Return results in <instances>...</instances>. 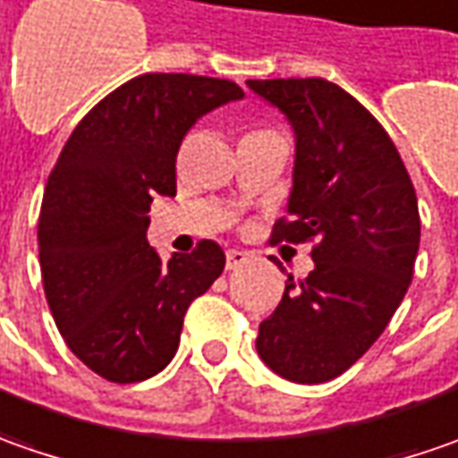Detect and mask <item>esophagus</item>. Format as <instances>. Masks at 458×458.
<instances>
[{
	"label": "esophagus",
	"mask_w": 458,
	"mask_h": 458,
	"mask_svg": "<svg viewBox=\"0 0 458 458\" xmlns=\"http://www.w3.org/2000/svg\"><path fill=\"white\" fill-rule=\"evenodd\" d=\"M250 259L245 250H238V248H230L228 253H225V260H228V268L233 271V268H238V266H243L245 260Z\"/></svg>",
	"instance_id": "esophagus-1"
}]
</instances>
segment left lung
<instances>
[{"mask_svg":"<svg viewBox=\"0 0 458 458\" xmlns=\"http://www.w3.org/2000/svg\"><path fill=\"white\" fill-rule=\"evenodd\" d=\"M296 134L289 215L271 243H314V271L289 276L259 327L260 360L292 383H327L372 347L413 278L420 217L393 139L324 78L248 81Z\"/></svg>","mask_w":458,"mask_h":458,"instance_id":"1","label":"left lung"}]
</instances>
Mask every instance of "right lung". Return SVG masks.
<instances>
[{
	"label": "right lung",
	"mask_w": 458,
	"mask_h": 458,
	"mask_svg": "<svg viewBox=\"0 0 458 458\" xmlns=\"http://www.w3.org/2000/svg\"><path fill=\"white\" fill-rule=\"evenodd\" d=\"M243 98L233 81L147 72L75 126L45 184L38 248L45 299L71 352L111 383L162 372L190 304L225 268L215 241L159 259L147 241L154 195H177V151L192 123Z\"/></svg>",
	"instance_id": "1"
}]
</instances>
